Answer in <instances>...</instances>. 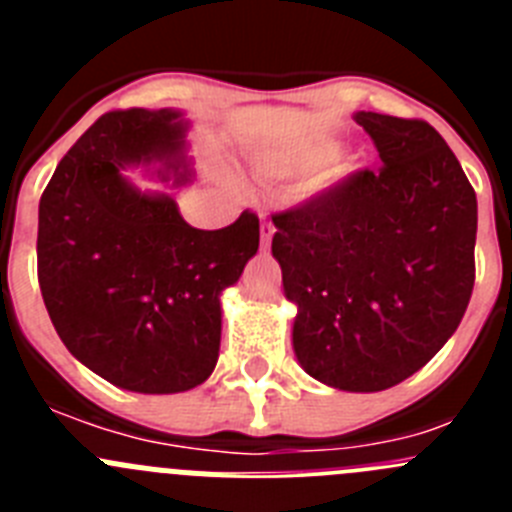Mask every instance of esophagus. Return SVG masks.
Wrapping results in <instances>:
<instances>
[{
    "mask_svg": "<svg viewBox=\"0 0 512 512\" xmlns=\"http://www.w3.org/2000/svg\"><path fill=\"white\" fill-rule=\"evenodd\" d=\"M274 225H271V220L266 215H261V246L264 248H269V243H271V238H274Z\"/></svg>",
    "mask_w": 512,
    "mask_h": 512,
    "instance_id": "34e87169",
    "label": "esophagus"
}]
</instances>
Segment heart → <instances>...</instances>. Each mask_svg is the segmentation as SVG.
<instances>
[{
	"instance_id": "heart-1",
	"label": "heart",
	"mask_w": 512,
	"mask_h": 512,
	"mask_svg": "<svg viewBox=\"0 0 512 512\" xmlns=\"http://www.w3.org/2000/svg\"><path fill=\"white\" fill-rule=\"evenodd\" d=\"M330 158H336V148L325 146V148H320V151L315 153V156H312L310 164H325V161H330Z\"/></svg>"
}]
</instances>
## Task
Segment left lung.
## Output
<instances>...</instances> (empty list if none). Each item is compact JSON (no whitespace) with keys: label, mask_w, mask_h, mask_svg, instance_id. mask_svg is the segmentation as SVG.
I'll return each mask as SVG.
<instances>
[{"label":"left lung","mask_w":512,"mask_h":512,"mask_svg":"<svg viewBox=\"0 0 512 512\" xmlns=\"http://www.w3.org/2000/svg\"><path fill=\"white\" fill-rule=\"evenodd\" d=\"M382 169H361L274 215L271 253L297 305L292 346L310 377L379 392L454 336L474 287L477 194L425 120L356 112Z\"/></svg>","instance_id":"left-lung-1"}]
</instances>
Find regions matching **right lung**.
<instances>
[{"instance_id": "right-lung-1", "label": "right lung", "mask_w": 512, "mask_h": 512, "mask_svg": "<svg viewBox=\"0 0 512 512\" xmlns=\"http://www.w3.org/2000/svg\"><path fill=\"white\" fill-rule=\"evenodd\" d=\"M179 110L99 117L53 171L38 207V282L63 346L115 387L174 395L205 382L220 354V295L259 251V217L197 230L171 194L140 192L125 166L161 164L187 184Z\"/></svg>"}]
</instances>
